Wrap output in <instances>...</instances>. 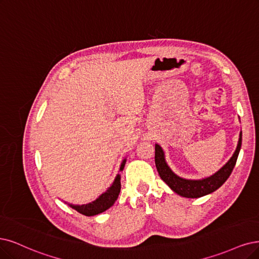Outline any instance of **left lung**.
<instances>
[{"label":"left lung","mask_w":259,"mask_h":259,"mask_svg":"<svg viewBox=\"0 0 259 259\" xmlns=\"http://www.w3.org/2000/svg\"><path fill=\"white\" fill-rule=\"evenodd\" d=\"M241 143H242V132H240V136H239L238 145L234 152V155L232 156L231 159L228 160L227 163L223 165L213 175L203 179H196V180L185 179L183 177H179L178 175H176L167 165L165 157H164V151L158 144L155 145L156 167L158 169V173L161 179L163 180L164 183L178 195L188 197V198L202 197L214 192V191L221 187L227 180V178L231 176L232 171L236 165L239 151H240V148H241Z\"/></svg>","instance_id":"obj_1"}]
</instances>
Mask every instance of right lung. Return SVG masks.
Here are the masks:
<instances>
[{
    "label": "right lung",
    "instance_id": "obj_1",
    "mask_svg": "<svg viewBox=\"0 0 259 259\" xmlns=\"http://www.w3.org/2000/svg\"><path fill=\"white\" fill-rule=\"evenodd\" d=\"M124 164H126V159H123L121 162V165L119 170H122L124 167ZM120 175L118 174L113 181L112 186L105 191L104 193H102L97 199L94 200L92 203H89L86 205H72L68 204L71 208H73L76 211L86 215V217H92L99 214L105 210L109 209L110 207L113 206L115 203V200L117 199L119 192H120Z\"/></svg>",
    "mask_w": 259,
    "mask_h": 259
}]
</instances>
